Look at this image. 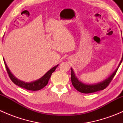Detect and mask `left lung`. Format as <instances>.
Wrapping results in <instances>:
<instances>
[{
    "label": "left lung",
    "instance_id": "obj_1",
    "mask_svg": "<svg viewBox=\"0 0 123 123\" xmlns=\"http://www.w3.org/2000/svg\"><path fill=\"white\" fill-rule=\"evenodd\" d=\"M123 59V54L122 59H121V61H120V64H119L118 67L116 69V70L112 73V75H110L108 79L104 80L102 82H99L96 84H94V85H87V84L83 83L82 82L79 81L77 79V78L75 77V74H74L73 69L71 68V80L73 86L77 90H78L80 92L83 93H90L96 92L99 91V90H104V89H105L109 85L110 82L112 81V79H113L115 74H116L117 71L119 67H120V64H121V62H122Z\"/></svg>",
    "mask_w": 123,
    "mask_h": 123
}]
</instances>
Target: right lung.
Wrapping results in <instances>:
<instances>
[{
	"label": "right lung",
	"instance_id": "1",
	"mask_svg": "<svg viewBox=\"0 0 123 123\" xmlns=\"http://www.w3.org/2000/svg\"><path fill=\"white\" fill-rule=\"evenodd\" d=\"M3 61H4V63L5 65V67L6 69L7 73H8L9 77H10L11 80H12V82L14 84H15L16 85L21 87L27 89V90H33V91H36V90H40V89H43L44 86H46L48 85V81H49V79H50V76H51L52 74L54 73L55 70L56 68L58 66V65H56V66L52 68H51L50 70L48 71L42 77H41L40 79H39L38 80H37L34 81H31V82L27 83L25 82V81H21V80H18V79H17V78L11 73V72L10 71L9 69L8 68V66H7L5 60Z\"/></svg>",
	"mask_w": 123,
	"mask_h": 123
}]
</instances>
